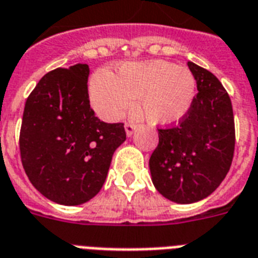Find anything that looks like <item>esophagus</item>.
Returning <instances> with one entry per match:
<instances>
[{"instance_id": "obj_1", "label": "esophagus", "mask_w": 258, "mask_h": 258, "mask_svg": "<svg viewBox=\"0 0 258 258\" xmlns=\"http://www.w3.org/2000/svg\"><path fill=\"white\" fill-rule=\"evenodd\" d=\"M125 132H126V136L127 137H131L133 133L136 132V125L135 123H131V122H127L125 123Z\"/></svg>"}]
</instances>
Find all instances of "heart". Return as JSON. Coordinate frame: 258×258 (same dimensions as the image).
Listing matches in <instances>:
<instances>
[{
    "mask_svg": "<svg viewBox=\"0 0 258 258\" xmlns=\"http://www.w3.org/2000/svg\"><path fill=\"white\" fill-rule=\"evenodd\" d=\"M195 94L193 73L164 59L122 63L117 76L98 72L89 82L92 106L105 121L122 118L139 97L140 110L148 122L176 125L189 113Z\"/></svg>",
    "mask_w": 258,
    "mask_h": 258,
    "instance_id": "b5f03b06",
    "label": "heart"
}]
</instances>
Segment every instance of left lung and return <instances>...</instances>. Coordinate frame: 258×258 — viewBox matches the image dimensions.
<instances>
[{
  "label": "left lung",
  "instance_id": "left-lung-1",
  "mask_svg": "<svg viewBox=\"0 0 258 258\" xmlns=\"http://www.w3.org/2000/svg\"><path fill=\"white\" fill-rule=\"evenodd\" d=\"M199 93L180 123L158 129L150 156L152 182L165 199L193 204L212 195L229 172L234 152V118L230 98L209 71L193 62Z\"/></svg>",
  "mask_w": 258,
  "mask_h": 258
}]
</instances>
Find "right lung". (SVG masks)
<instances>
[{
    "label": "right lung",
    "mask_w": 258,
    "mask_h": 258,
    "mask_svg": "<svg viewBox=\"0 0 258 258\" xmlns=\"http://www.w3.org/2000/svg\"><path fill=\"white\" fill-rule=\"evenodd\" d=\"M88 77L86 63L45 74L26 100L20 133L22 166L33 186L69 207L101 190L113 153L126 140L123 123L94 116Z\"/></svg>",
    "instance_id": "obj_1"
}]
</instances>
